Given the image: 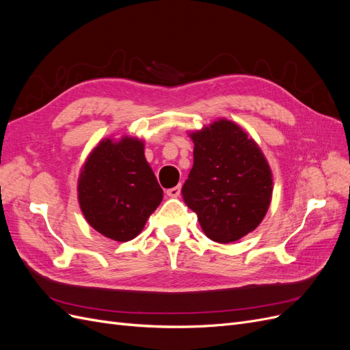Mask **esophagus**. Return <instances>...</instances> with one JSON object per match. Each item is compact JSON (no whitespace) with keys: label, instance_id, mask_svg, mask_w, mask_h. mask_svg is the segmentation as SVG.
<instances>
[{"label":"esophagus","instance_id":"1","mask_svg":"<svg viewBox=\"0 0 350 350\" xmlns=\"http://www.w3.org/2000/svg\"><path fill=\"white\" fill-rule=\"evenodd\" d=\"M166 194H167L169 197H178L179 194H181V185H176V187H174V188H169L167 191H166Z\"/></svg>","mask_w":350,"mask_h":350}]
</instances>
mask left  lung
<instances>
[{
  "label": "left lung",
  "instance_id": "left-lung-1",
  "mask_svg": "<svg viewBox=\"0 0 350 350\" xmlns=\"http://www.w3.org/2000/svg\"><path fill=\"white\" fill-rule=\"evenodd\" d=\"M194 165L183 187L207 238L229 243L248 235L271 203L273 174L258 144L237 122L219 118L189 131Z\"/></svg>",
  "mask_w": 350,
  "mask_h": 350
}]
</instances>
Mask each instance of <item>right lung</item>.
<instances>
[{"label":"right lung","instance_id":"right-lung-1","mask_svg":"<svg viewBox=\"0 0 350 350\" xmlns=\"http://www.w3.org/2000/svg\"><path fill=\"white\" fill-rule=\"evenodd\" d=\"M77 198L94 230L112 241L134 239L163 198L144 142L130 135L100 140L80 169Z\"/></svg>","mask_w":350,"mask_h":350}]
</instances>
